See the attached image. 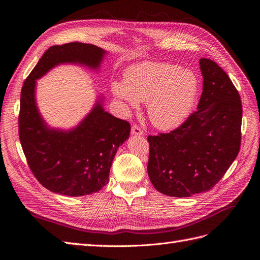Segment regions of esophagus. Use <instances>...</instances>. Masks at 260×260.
I'll return each mask as SVG.
<instances>
[{"instance_id": "obj_1", "label": "esophagus", "mask_w": 260, "mask_h": 260, "mask_svg": "<svg viewBox=\"0 0 260 260\" xmlns=\"http://www.w3.org/2000/svg\"><path fill=\"white\" fill-rule=\"evenodd\" d=\"M131 135L132 136H143V131L137 124H133L131 127Z\"/></svg>"}]
</instances>
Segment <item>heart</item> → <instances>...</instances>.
Instances as JSON below:
<instances>
[{"label": "heart", "mask_w": 260, "mask_h": 260, "mask_svg": "<svg viewBox=\"0 0 260 260\" xmlns=\"http://www.w3.org/2000/svg\"><path fill=\"white\" fill-rule=\"evenodd\" d=\"M114 95L130 108L147 103L154 127L174 129L190 116L199 93V79L190 70L168 62H142L130 67L124 82L112 84Z\"/></svg>", "instance_id": "1"}]
</instances>
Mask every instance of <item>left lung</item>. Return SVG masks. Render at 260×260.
Segmentation results:
<instances>
[{
    "label": "left lung",
    "instance_id": "left-lung-1",
    "mask_svg": "<svg viewBox=\"0 0 260 260\" xmlns=\"http://www.w3.org/2000/svg\"><path fill=\"white\" fill-rule=\"evenodd\" d=\"M200 67L204 80L198 111L169 133L147 137L149 180L174 198L211 190L240 152V94L214 60L201 58Z\"/></svg>",
    "mask_w": 260,
    "mask_h": 260
}]
</instances>
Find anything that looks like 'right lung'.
<instances>
[{"label": "right lung", "mask_w": 260, "mask_h": 260, "mask_svg": "<svg viewBox=\"0 0 260 260\" xmlns=\"http://www.w3.org/2000/svg\"><path fill=\"white\" fill-rule=\"evenodd\" d=\"M106 52L93 44L54 45L38 61L23 82L18 117L19 140L29 168L44 187L67 196L99 192L108 183L118 147L130 136V123L105 112L102 102L76 128L52 129L36 104L37 79L59 64L98 69Z\"/></svg>", "instance_id": "1"}]
</instances>
